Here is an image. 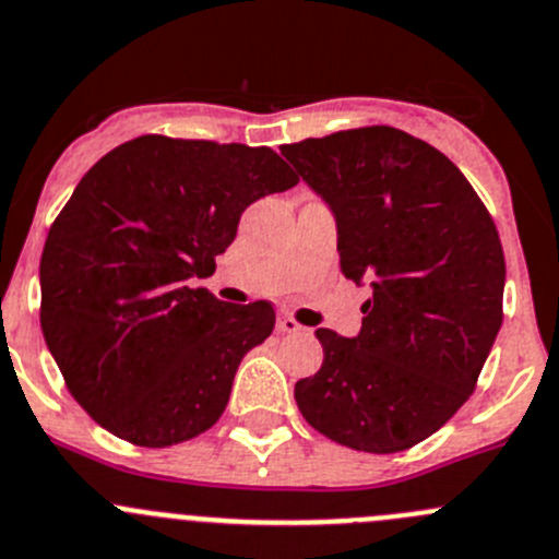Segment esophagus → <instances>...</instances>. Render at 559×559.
I'll return each instance as SVG.
<instances>
[{
  "label": "esophagus",
  "mask_w": 559,
  "mask_h": 559,
  "mask_svg": "<svg viewBox=\"0 0 559 559\" xmlns=\"http://www.w3.org/2000/svg\"><path fill=\"white\" fill-rule=\"evenodd\" d=\"M275 330L284 335H292V333H300V330H306V328H302V324H297L289 313H278V319H275Z\"/></svg>",
  "instance_id": "obj_1"
}]
</instances>
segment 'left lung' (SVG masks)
Listing matches in <instances>:
<instances>
[{"instance_id":"obj_1","label":"left lung","mask_w":559,"mask_h":559,"mask_svg":"<svg viewBox=\"0 0 559 559\" xmlns=\"http://www.w3.org/2000/svg\"><path fill=\"white\" fill-rule=\"evenodd\" d=\"M281 155L333 213L341 273L371 286L360 333L317 330L324 360L295 384L297 406L338 445L406 451L469 399L500 333L495 221L453 160L399 128L341 130Z\"/></svg>"}]
</instances>
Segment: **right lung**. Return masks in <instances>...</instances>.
I'll list each match as a JSON object with an SVG mask.
<instances>
[{
	"label": "right lung",
	"mask_w": 559,
	"mask_h": 559,
	"mask_svg": "<svg viewBox=\"0 0 559 559\" xmlns=\"http://www.w3.org/2000/svg\"><path fill=\"white\" fill-rule=\"evenodd\" d=\"M297 177L270 147L139 135L75 186L40 259V324L73 399L142 448L193 440L224 415L270 302L231 306L215 270L248 204Z\"/></svg>",
	"instance_id": "add662e5"
}]
</instances>
